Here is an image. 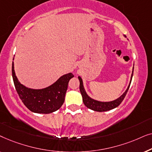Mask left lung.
<instances>
[{"label": "left lung", "instance_id": "obj_1", "mask_svg": "<svg viewBox=\"0 0 152 152\" xmlns=\"http://www.w3.org/2000/svg\"><path fill=\"white\" fill-rule=\"evenodd\" d=\"M133 72H134V68H133ZM132 76H133V73L132 75V78H131L130 84L129 85L128 88L126 90L125 92H124L123 94L119 97V98L115 99V100L108 102H103L95 100V99H93L92 98H91L90 97H88V95L86 94V91L84 90L82 78H81L80 77H78L79 80H80V90L82 96L83 102H84L85 106H86L87 108H88V109L93 110V111H99V112L107 111H109V110L114 109V108L118 107V106L121 104L122 102L123 101L124 98L125 97L126 95V93H127L129 88L131 82H132Z\"/></svg>", "mask_w": 152, "mask_h": 152}]
</instances>
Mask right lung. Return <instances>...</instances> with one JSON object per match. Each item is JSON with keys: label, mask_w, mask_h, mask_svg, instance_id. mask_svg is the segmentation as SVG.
<instances>
[{"label": "right lung", "mask_w": 152, "mask_h": 152, "mask_svg": "<svg viewBox=\"0 0 152 152\" xmlns=\"http://www.w3.org/2000/svg\"><path fill=\"white\" fill-rule=\"evenodd\" d=\"M12 77L20 99L30 111L37 113H50L56 111L64 102L68 82L74 77L72 73L61 76L51 86L43 89H31L18 82L12 62Z\"/></svg>", "instance_id": "obj_1"}]
</instances>
